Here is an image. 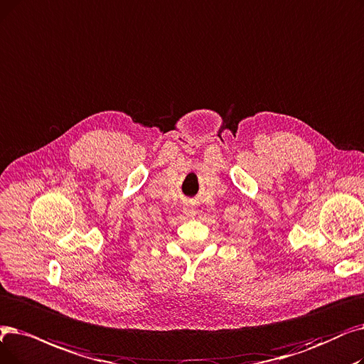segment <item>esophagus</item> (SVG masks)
I'll return each mask as SVG.
<instances>
[{
    "mask_svg": "<svg viewBox=\"0 0 364 364\" xmlns=\"http://www.w3.org/2000/svg\"><path fill=\"white\" fill-rule=\"evenodd\" d=\"M184 214L187 217H195L196 215V210L193 207H187V208H184Z\"/></svg>",
    "mask_w": 364,
    "mask_h": 364,
    "instance_id": "obj_1",
    "label": "esophagus"
}]
</instances>
